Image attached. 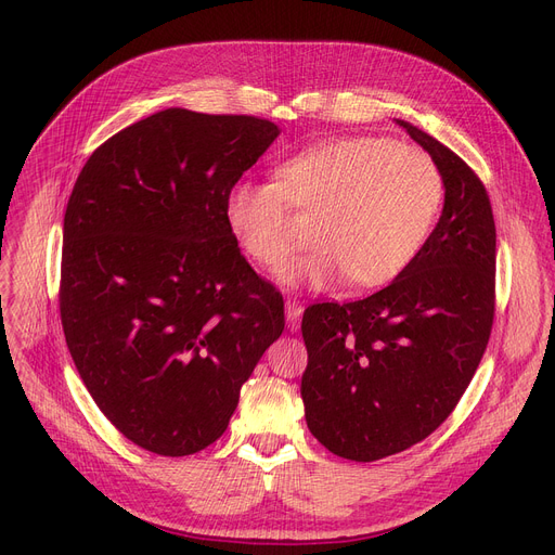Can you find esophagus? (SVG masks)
<instances>
[{
	"label": "esophagus",
	"instance_id": "34e87169",
	"mask_svg": "<svg viewBox=\"0 0 555 555\" xmlns=\"http://www.w3.org/2000/svg\"><path fill=\"white\" fill-rule=\"evenodd\" d=\"M301 314H304V306L297 299L285 301V317H287V328L289 331H299Z\"/></svg>",
	"mask_w": 555,
	"mask_h": 555
}]
</instances>
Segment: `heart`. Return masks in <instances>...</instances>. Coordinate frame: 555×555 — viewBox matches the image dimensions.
Segmentation results:
<instances>
[{"label":"heart","mask_w":555,"mask_h":555,"mask_svg":"<svg viewBox=\"0 0 555 555\" xmlns=\"http://www.w3.org/2000/svg\"><path fill=\"white\" fill-rule=\"evenodd\" d=\"M441 202L443 175L427 153L366 134L308 145L276 168V182H233L222 214L245 256L270 270L295 251L289 207L314 216L319 245L281 272L289 287H383L421 254Z\"/></svg>","instance_id":"b5f03b06"}]
</instances>
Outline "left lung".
Masks as SVG:
<instances>
[{"label":"left lung","instance_id":"1","mask_svg":"<svg viewBox=\"0 0 555 555\" xmlns=\"http://www.w3.org/2000/svg\"><path fill=\"white\" fill-rule=\"evenodd\" d=\"M402 126L439 166L443 214L393 283L360 301L306 308V423L326 450L377 461L421 443L468 389L494 319L492 207L448 145Z\"/></svg>","mask_w":555,"mask_h":555}]
</instances>
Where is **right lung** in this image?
Wrapping results in <instances>:
<instances>
[{
  "instance_id": "right-lung-1",
  "label": "right lung",
  "mask_w": 555,
  "mask_h": 555,
  "mask_svg": "<svg viewBox=\"0 0 555 555\" xmlns=\"http://www.w3.org/2000/svg\"><path fill=\"white\" fill-rule=\"evenodd\" d=\"M276 137L258 116L168 107L101 143L74 184L57 295L67 348L99 410L143 450L218 441L283 333L281 293L222 214Z\"/></svg>"
}]
</instances>
